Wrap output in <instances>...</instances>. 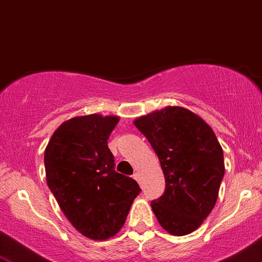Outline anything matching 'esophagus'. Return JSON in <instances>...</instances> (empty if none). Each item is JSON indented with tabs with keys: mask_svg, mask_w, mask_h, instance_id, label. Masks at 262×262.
<instances>
[{
	"mask_svg": "<svg viewBox=\"0 0 262 262\" xmlns=\"http://www.w3.org/2000/svg\"><path fill=\"white\" fill-rule=\"evenodd\" d=\"M133 179L135 180V181L140 182V173L139 172H135L134 175H133Z\"/></svg>",
	"mask_w": 262,
	"mask_h": 262,
	"instance_id": "obj_1",
	"label": "esophagus"
}]
</instances>
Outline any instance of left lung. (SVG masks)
Returning <instances> with one entry per match:
<instances>
[{
  "label": "left lung",
  "instance_id": "8db88e82",
  "mask_svg": "<svg viewBox=\"0 0 262 262\" xmlns=\"http://www.w3.org/2000/svg\"><path fill=\"white\" fill-rule=\"evenodd\" d=\"M158 155L166 188L151 202L167 233L186 235L212 212L224 176L223 149L213 129L187 108L167 106L133 122Z\"/></svg>",
  "mask_w": 262,
  "mask_h": 262
}]
</instances>
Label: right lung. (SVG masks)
I'll use <instances>...</instances> for the list:
<instances>
[{"mask_svg":"<svg viewBox=\"0 0 262 262\" xmlns=\"http://www.w3.org/2000/svg\"><path fill=\"white\" fill-rule=\"evenodd\" d=\"M118 116L93 113L65 121L44 151L47 183L73 227L92 240H106L124 225L137 181L114 171L107 145Z\"/></svg>","mask_w":262,"mask_h":262,"instance_id":"1","label":"right lung"}]
</instances>
